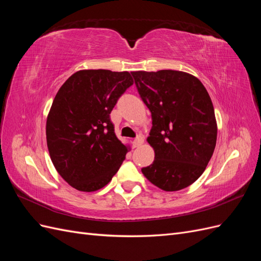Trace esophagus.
<instances>
[{
    "mask_svg": "<svg viewBox=\"0 0 261 261\" xmlns=\"http://www.w3.org/2000/svg\"><path fill=\"white\" fill-rule=\"evenodd\" d=\"M144 143V138H143V136L141 135H138L135 139L133 140V147L134 148H136V147H139L141 144Z\"/></svg>",
    "mask_w": 261,
    "mask_h": 261,
    "instance_id": "1",
    "label": "esophagus"
}]
</instances>
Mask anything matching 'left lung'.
I'll use <instances>...</instances> for the list:
<instances>
[{"label": "left lung", "instance_id": "left-lung-1", "mask_svg": "<svg viewBox=\"0 0 261 261\" xmlns=\"http://www.w3.org/2000/svg\"><path fill=\"white\" fill-rule=\"evenodd\" d=\"M140 98L151 112L148 143L154 160L141 169L165 192L183 189L202 174L217 143V122L207 89L179 70L132 73Z\"/></svg>", "mask_w": 261, "mask_h": 261}]
</instances>
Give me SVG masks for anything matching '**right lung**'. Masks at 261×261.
<instances>
[{
  "label": "right lung",
  "instance_id": "right-lung-1",
  "mask_svg": "<svg viewBox=\"0 0 261 261\" xmlns=\"http://www.w3.org/2000/svg\"><path fill=\"white\" fill-rule=\"evenodd\" d=\"M134 84L128 72L85 69L70 76L55 96L46 120V144L59 174L81 192L106 186L127 147L118 140L110 114Z\"/></svg>",
  "mask_w": 261,
  "mask_h": 261
}]
</instances>
